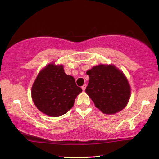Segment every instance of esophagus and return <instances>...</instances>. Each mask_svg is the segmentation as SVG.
Returning a JSON list of instances; mask_svg holds the SVG:
<instances>
[{
    "instance_id": "1",
    "label": "esophagus",
    "mask_w": 159,
    "mask_h": 159,
    "mask_svg": "<svg viewBox=\"0 0 159 159\" xmlns=\"http://www.w3.org/2000/svg\"><path fill=\"white\" fill-rule=\"evenodd\" d=\"M86 87H87L86 84H84V85L82 86V89H83V91H85V89H86Z\"/></svg>"
}]
</instances>
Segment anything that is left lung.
<instances>
[{
    "label": "left lung",
    "instance_id": "left-lung-1",
    "mask_svg": "<svg viewBox=\"0 0 159 159\" xmlns=\"http://www.w3.org/2000/svg\"><path fill=\"white\" fill-rule=\"evenodd\" d=\"M89 76L85 89L95 106L102 113L115 114L127 105L130 87L122 72L113 65H98L87 72Z\"/></svg>",
    "mask_w": 159,
    "mask_h": 159
}]
</instances>
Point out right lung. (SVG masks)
<instances>
[{
    "label": "right lung",
    "instance_id": "1",
    "mask_svg": "<svg viewBox=\"0 0 159 159\" xmlns=\"http://www.w3.org/2000/svg\"><path fill=\"white\" fill-rule=\"evenodd\" d=\"M82 89L72 76L64 72L62 65L50 63L39 72L32 86L31 95L36 107L44 114L59 117L74 106Z\"/></svg>",
    "mask_w": 159,
    "mask_h": 159
}]
</instances>
